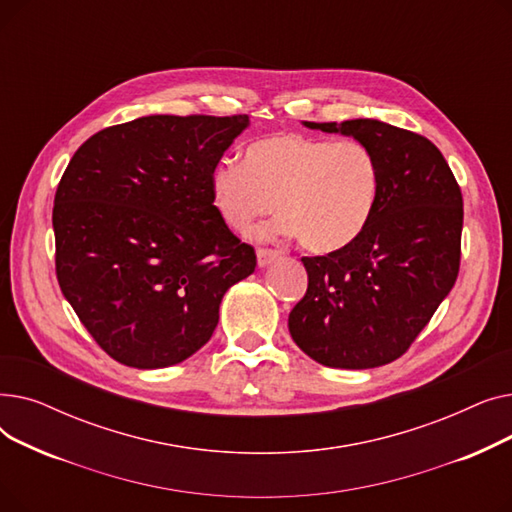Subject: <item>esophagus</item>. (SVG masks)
<instances>
[{"instance_id":"esophagus-1","label":"esophagus","mask_w":512,"mask_h":512,"mask_svg":"<svg viewBox=\"0 0 512 512\" xmlns=\"http://www.w3.org/2000/svg\"><path fill=\"white\" fill-rule=\"evenodd\" d=\"M278 257H280V253H278V251H272V249H259V251H257V263H259V267H267L270 263H274Z\"/></svg>"}]
</instances>
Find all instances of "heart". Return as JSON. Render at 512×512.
I'll return each mask as SVG.
<instances>
[{"mask_svg": "<svg viewBox=\"0 0 512 512\" xmlns=\"http://www.w3.org/2000/svg\"><path fill=\"white\" fill-rule=\"evenodd\" d=\"M211 203L234 230L282 213L272 232L299 236L311 253H334L367 228L382 193V166L359 141L280 132L251 143L242 164L222 159L209 174Z\"/></svg>", "mask_w": 512, "mask_h": 512, "instance_id": "b5f03b06", "label": "heart"}]
</instances>
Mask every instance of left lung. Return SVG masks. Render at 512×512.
<instances>
[{
    "instance_id": "8db88e82",
    "label": "left lung",
    "mask_w": 512,
    "mask_h": 512,
    "mask_svg": "<svg viewBox=\"0 0 512 512\" xmlns=\"http://www.w3.org/2000/svg\"><path fill=\"white\" fill-rule=\"evenodd\" d=\"M303 126L365 143L380 159L382 193L355 242L301 259L309 284L288 330L321 365L380 367L407 351L459 276L461 188L440 149L411 130L371 118Z\"/></svg>"
}]
</instances>
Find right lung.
Listing matches in <instances>:
<instances>
[{"mask_svg":"<svg viewBox=\"0 0 512 512\" xmlns=\"http://www.w3.org/2000/svg\"><path fill=\"white\" fill-rule=\"evenodd\" d=\"M249 116H143L80 145L53 205L66 301L122 365L161 369L211 338L230 286L255 272L211 203L209 174Z\"/></svg>","mask_w":512,"mask_h":512,"instance_id":"1","label":"right lung"}]
</instances>
